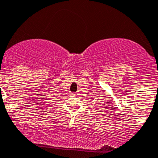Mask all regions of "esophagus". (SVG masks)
Returning <instances> with one entry per match:
<instances>
[{"mask_svg":"<svg viewBox=\"0 0 158 158\" xmlns=\"http://www.w3.org/2000/svg\"><path fill=\"white\" fill-rule=\"evenodd\" d=\"M72 95H73L74 97H77L79 95V93H77V92H76V93H72Z\"/></svg>","mask_w":158,"mask_h":158,"instance_id":"34e87169","label":"esophagus"}]
</instances>
